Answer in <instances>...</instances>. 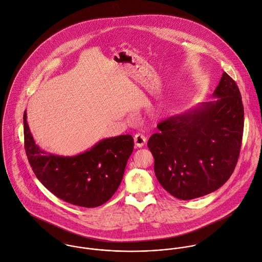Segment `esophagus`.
Here are the masks:
<instances>
[{"instance_id":"1","label":"esophagus","mask_w":262,"mask_h":262,"mask_svg":"<svg viewBox=\"0 0 262 262\" xmlns=\"http://www.w3.org/2000/svg\"><path fill=\"white\" fill-rule=\"evenodd\" d=\"M134 141H135L136 147L142 148V147L145 146V144H146V142H147V139L145 138V136H143V135H141V134H137V135L135 136V138H134Z\"/></svg>"}]
</instances>
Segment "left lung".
<instances>
[{"instance_id": "8db88e82", "label": "left lung", "mask_w": 262, "mask_h": 262, "mask_svg": "<svg viewBox=\"0 0 262 262\" xmlns=\"http://www.w3.org/2000/svg\"><path fill=\"white\" fill-rule=\"evenodd\" d=\"M211 97L215 99L161 121L160 132L148 142L159 183L179 200L219 189L239 158L244 107L236 82L223 73Z\"/></svg>"}]
</instances>
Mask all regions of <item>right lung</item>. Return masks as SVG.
<instances>
[{"mask_svg":"<svg viewBox=\"0 0 262 262\" xmlns=\"http://www.w3.org/2000/svg\"><path fill=\"white\" fill-rule=\"evenodd\" d=\"M23 115L24 145L37 179L56 198L83 208L105 204L117 190L134 150L130 135L104 139L90 150L71 157L42 151Z\"/></svg>","mask_w":262,"mask_h":262,"instance_id":"1","label":"right lung"}]
</instances>
